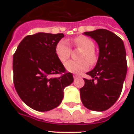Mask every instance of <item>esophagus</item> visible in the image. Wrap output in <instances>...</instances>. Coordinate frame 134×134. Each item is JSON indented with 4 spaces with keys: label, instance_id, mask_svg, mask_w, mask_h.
I'll list each match as a JSON object with an SVG mask.
<instances>
[{
    "label": "esophagus",
    "instance_id": "obj_1",
    "mask_svg": "<svg viewBox=\"0 0 134 134\" xmlns=\"http://www.w3.org/2000/svg\"><path fill=\"white\" fill-rule=\"evenodd\" d=\"M80 77H79V76H77V75H74V80H78V79H80Z\"/></svg>",
    "mask_w": 134,
    "mask_h": 134
}]
</instances>
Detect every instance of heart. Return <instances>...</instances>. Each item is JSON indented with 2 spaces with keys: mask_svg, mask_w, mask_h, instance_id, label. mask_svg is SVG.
Masks as SVG:
<instances>
[{
  "mask_svg": "<svg viewBox=\"0 0 134 134\" xmlns=\"http://www.w3.org/2000/svg\"><path fill=\"white\" fill-rule=\"evenodd\" d=\"M74 43L77 48L82 50L79 56V59L80 60L68 61L65 64V68L70 72L80 73L89 68L88 61L91 64L95 63L96 57L93 52L95 49V44L91 39L83 36L75 38ZM55 53L57 57L62 63L67 61L70 58L71 54V49L68 42L64 39L59 41L55 47Z\"/></svg>",
  "mask_w": 134,
  "mask_h": 134,
  "instance_id": "heart-1",
  "label": "heart"
}]
</instances>
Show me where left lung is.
I'll use <instances>...</instances> for the list:
<instances>
[{"instance_id":"8db88e82","label":"left lung","mask_w":134,"mask_h":134,"mask_svg":"<svg viewBox=\"0 0 134 134\" xmlns=\"http://www.w3.org/2000/svg\"><path fill=\"white\" fill-rule=\"evenodd\" d=\"M83 34L97 42L99 55L96 67L87 72L92 79H84L80 89L82 104L87 109L106 110L121 95L127 73L126 53L124 41L106 29H96Z\"/></svg>"}]
</instances>
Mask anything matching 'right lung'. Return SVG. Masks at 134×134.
Segmentation results:
<instances>
[{
    "label": "right lung",
    "instance_id": "1",
    "mask_svg": "<svg viewBox=\"0 0 134 134\" xmlns=\"http://www.w3.org/2000/svg\"><path fill=\"white\" fill-rule=\"evenodd\" d=\"M63 34L38 32L24 38L13 55L14 86L24 103L37 111H49L59 105L64 89L73 82L72 74L65 72L57 57L55 47Z\"/></svg>",
    "mask_w": 134,
    "mask_h": 134
}]
</instances>
